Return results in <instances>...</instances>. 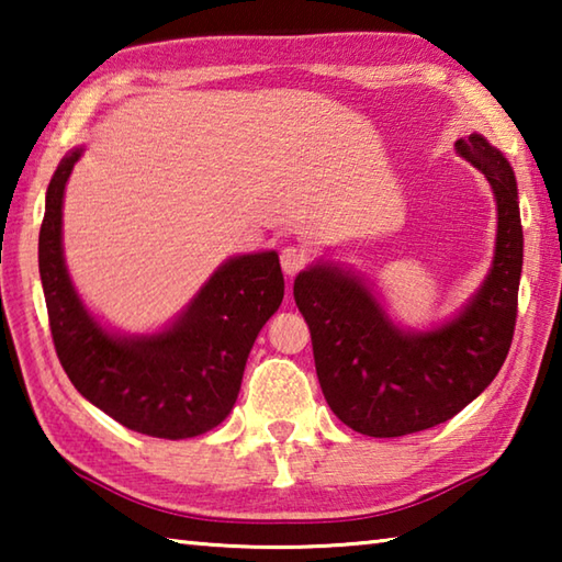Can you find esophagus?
<instances>
[{
    "label": "esophagus",
    "instance_id": "obj_1",
    "mask_svg": "<svg viewBox=\"0 0 562 562\" xmlns=\"http://www.w3.org/2000/svg\"><path fill=\"white\" fill-rule=\"evenodd\" d=\"M280 265H282V272L288 274V278H294L304 265H307V255H304L302 247H284V250L280 252Z\"/></svg>",
    "mask_w": 562,
    "mask_h": 562
}]
</instances>
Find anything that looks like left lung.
<instances>
[{"label":"left lung","instance_id":"left-lung-1","mask_svg":"<svg viewBox=\"0 0 562 562\" xmlns=\"http://www.w3.org/2000/svg\"><path fill=\"white\" fill-rule=\"evenodd\" d=\"M456 154L486 176L498 231L486 280L451 319L431 329L396 325L376 292L331 260L294 280L322 394L341 424L374 439L449 422L496 379L510 349L522 270L518 183L481 133L456 140Z\"/></svg>","mask_w":562,"mask_h":562}]
</instances>
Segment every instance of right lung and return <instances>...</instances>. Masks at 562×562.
<instances>
[{
    "label": "right lung",
    "mask_w": 562,
    "mask_h": 562,
    "mask_svg": "<svg viewBox=\"0 0 562 562\" xmlns=\"http://www.w3.org/2000/svg\"><path fill=\"white\" fill-rule=\"evenodd\" d=\"M83 148L56 166L40 231V274L56 355L83 398L131 431L193 439L233 412L245 361L280 302L284 278L274 250L235 255L180 315L148 335H121L76 292L64 260V190Z\"/></svg>",
    "instance_id": "add662e5"
}]
</instances>
